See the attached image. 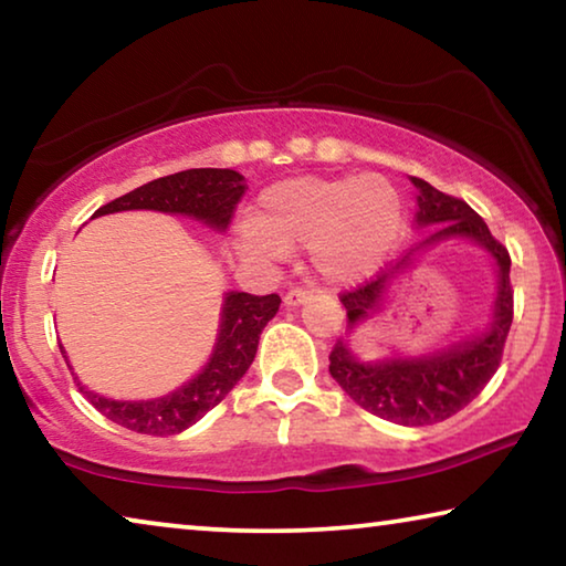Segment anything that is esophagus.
<instances>
[{"mask_svg":"<svg viewBox=\"0 0 566 566\" xmlns=\"http://www.w3.org/2000/svg\"><path fill=\"white\" fill-rule=\"evenodd\" d=\"M310 296H312L310 286H292V290L284 294V304L286 306H300L304 300H310Z\"/></svg>","mask_w":566,"mask_h":566,"instance_id":"esophagus-1","label":"esophagus"}]
</instances>
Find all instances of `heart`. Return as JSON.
Segmentation results:
<instances>
[{
    "label": "heart",
    "mask_w": 566,
    "mask_h": 566,
    "mask_svg": "<svg viewBox=\"0 0 566 566\" xmlns=\"http://www.w3.org/2000/svg\"><path fill=\"white\" fill-rule=\"evenodd\" d=\"M401 224L405 202L385 177H300L262 191L239 247L260 262H276L292 249L310 247L322 280L349 284L387 260Z\"/></svg>",
    "instance_id": "b5f03b06"
}]
</instances>
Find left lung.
<instances>
[{
  "label": "left lung",
  "instance_id": "8db88e82",
  "mask_svg": "<svg viewBox=\"0 0 566 566\" xmlns=\"http://www.w3.org/2000/svg\"><path fill=\"white\" fill-rule=\"evenodd\" d=\"M411 185L417 187V222L421 227L434 224L437 229L417 247H411L409 254L421 244L439 242V239L469 237L494 256L496 270H500V292H496L492 327L482 337L457 344L434 357L391 359L379 364H361L349 352L347 342H337L329 352V375L369 415L405 427H427L464 409L469 401L482 395L486 381L500 369L506 334H510L514 319V290L510 282L512 256L500 239L492 237L484 219L464 199L444 195L427 185L424 179L411 177ZM409 254L391 264L387 272L377 274L375 280L361 282L354 290L339 294L344 310H347L349 329L379 310L389 280L401 266L409 264Z\"/></svg>",
  "mask_w": 566,
  "mask_h": 566
}]
</instances>
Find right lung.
Here are the masks:
<instances>
[{
    "mask_svg": "<svg viewBox=\"0 0 566 566\" xmlns=\"http://www.w3.org/2000/svg\"><path fill=\"white\" fill-rule=\"evenodd\" d=\"M244 191V177L234 169H187L117 197L114 202L99 207L94 217L124 212V209H157V212L197 217L217 229H224L232 222ZM280 294L256 296L229 292L212 359L202 375L167 397L151 401H114L87 391L80 381L76 387L84 391L94 409L132 432L155 437L179 434L181 429L202 419L209 409H214L244 377L249 364L254 361L260 334L280 310Z\"/></svg>",
    "mask_w": 566,
    "mask_h": 566,
    "instance_id": "right-lung-1",
    "label": "right lung"
}]
</instances>
